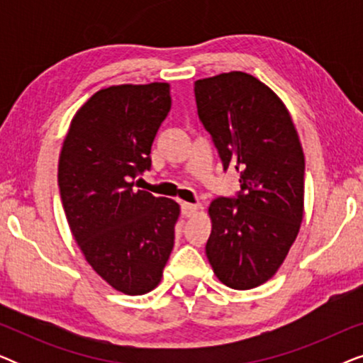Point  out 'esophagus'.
Segmentation results:
<instances>
[{
    "mask_svg": "<svg viewBox=\"0 0 363 363\" xmlns=\"http://www.w3.org/2000/svg\"><path fill=\"white\" fill-rule=\"evenodd\" d=\"M201 210V206L198 205V203H182V215L190 218V216H195L198 211Z\"/></svg>",
    "mask_w": 363,
    "mask_h": 363,
    "instance_id": "esophagus-1",
    "label": "esophagus"
}]
</instances>
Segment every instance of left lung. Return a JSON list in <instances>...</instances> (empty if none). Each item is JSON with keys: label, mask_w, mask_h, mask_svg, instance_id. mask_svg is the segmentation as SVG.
Wrapping results in <instances>:
<instances>
[{"label": "left lung", "mask_w": 363, "mask_h": 363, "mask_svg": "<svg viewBox=\"0 0 363 363\" xmlns=\"http://www.w3.org/2000/svg\"><path fill=\"white\" fill-rule=\"evenodd\" d=\"M198 116L223 167L240 175L238 198L211 201L206 256L231 289L276 274L304 216V152L284 102L251 74L231 71L195 82Z\"/></svg>", "instance_id": "left-lung-1"}]
</instances>
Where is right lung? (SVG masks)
<instances>
[{
  "label": "right lung",
  "mask_w": 363,
  "mask_h": 363,
  "mask_svg": "<svg viewBox=\"0 0 363 363\" xmlns=\"http://www.w3.org/2000/svg\"><path fill=\"white\" fill-rule=\"evenodd\" d=\"M172 107L170 84L101 89L72 117L57 183L69 228L92 269L128 296L160 284L175 242L180 205L137 190Z\"/></svg>",
  "instance_id": "right-lung-1"
}]
</instances>
